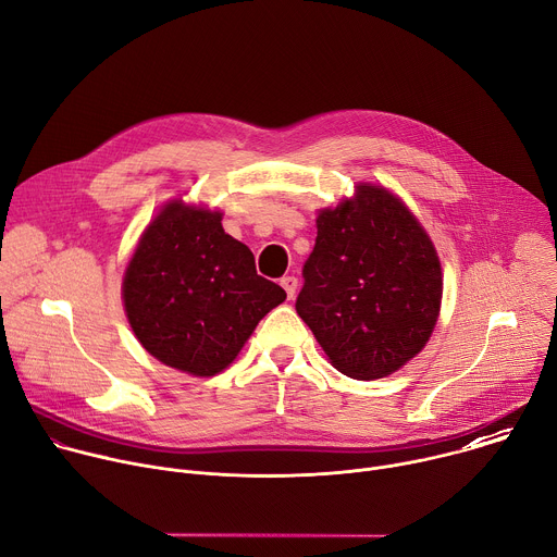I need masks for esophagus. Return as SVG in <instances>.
Here are the masks:
<instances>
[{"instance_id":"34e87169","label":"esophagus","mask_w":557,"mask_h":557,"mask_svg":"<svg viewBox=\"0 0 557 557\" xmlns=\"http://www.w3.org/2000/svg\"><path fill=\"white\" fill-rule=\"evenodd\" d=\"M280 284L284 286L288 299H293V297H295V290H297V277H295V275H284V277L280 280Z\"/></svg>"}]
</instances>
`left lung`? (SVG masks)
Wrapping results in <instances>:
<instances>
[{
	"mask_svg": "<svg viewBox=\"0 0 557 557\" xmlns=\"http://www.w3.org/2000/svg\"><path fill=\"white\" fill-rule=\"evenodd\" d=\"M295 310L331 363L370 381L408 363L430 339L443 295L438 256L408 207L359 185L317 218Z\"/></svg>",
	"mask_w": 557,
	"mask_h": 557,
	"instance_id": "1",
	"label": "left lung"
}]
</instances>
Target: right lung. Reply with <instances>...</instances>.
Returning a JSON list of instances; mask_svg holds the SVG:
<instances>
[{
	"instance_id": "add662e5",
	"label": "right lung",
	"mask_w": 557,
	"mask_h": 557,
	"mask_svg": "<svg viewBox=\"0 0 557 557\" xmlns=\"http://www.w3.org/2000/svg\"><path fill=\"white\" fill-rule=\"evenodd\" d=\"M220 220L218 211L168 205L143 233L123 282L127 320L143 348L196 376L224 370L286 299Z\"/></svg>"
}]
</instances>
